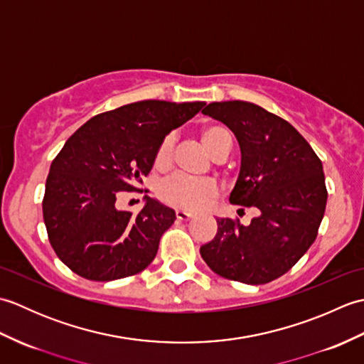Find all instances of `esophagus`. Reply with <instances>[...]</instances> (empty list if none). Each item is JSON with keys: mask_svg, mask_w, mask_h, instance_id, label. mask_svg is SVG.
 Wrapping results in <instances>:
<instances>
[{"mask_svg": "<svg viewBox=\"0 0 364 364\" xmlns=\"http://www.w3.org/2000/svg\"><path fill=\"white\" fill-rule=\"evenodd\" d=\"M176 219L178 220H189V219H192V213H188V211H183V210H176Z\"/></svg>", "mask_w": 364, "mask_h": 364, "instance_id": "34e87169", "label": "esophagus"}]
</instances>
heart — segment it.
<instances>
[{"mask_svg": "<svg viewBox=\"0 0 364 364\" xmlns=\"http://www.w3.org/2000/svg\"><path fill=\"white\" fill-rule=\"evenodd\" d=\"M200 142L213 159L227 156L231 149V136L228 129L222 125H205L200 129ZM173 151V136L168 134L162 139L154 153V166L164 170L170 166ZM215 192L214 184L205 180H189L184 176H170L168 180L161 183L158 189L159 198L168 206L180 208V210H198Z\"/></svg>", "mask_w": 364, "mask_h": 364, "instance_id": "obj_1", "label": "heart"}]
</instances>
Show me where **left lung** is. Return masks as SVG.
Instances as JSON below:
<instances>
[{
    "label": "left lung",
    "mask_w": 364,
    "mask_h": 364,
    "mask_svg": "<svg viewBox=\"0 0 364 364\" xmlns=\"http://www.w3.org/2000/svg\"><path fill=\"white\" fill-rule=\"evenodd\" d=\"M227 125L241 149L230 203L257 208L250 225L218 219V233L200 247L213 272L264 284L282 277L310 249L326 213L322 162L291 123L249 102H214L202 111Z\"/></svg>",
    "instance_id": "obj_1"
}]
</instances>
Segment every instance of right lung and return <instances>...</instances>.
I'll return each instance as SVG.
<instances>
[{
  "label": "right lung",
  "mask_w": 364,
  "mask_h": 364,
  "mask_svg": "<svg viewBox=\"0 0 364 364\" xmlns=\"http://www.w3.org/2000/svg\"><path fill=\"white\" fill-rule=\"evenodd\" d=\"M205 105L129 103L92 117L65 142L51 162L42 208L51 247L75 274L111 282L154 259L175 211L146 196L137 215L115 202L120 192L141 191L137 184L150 173L162 139Z\"/></svg>",
  "instance_id": "add662e5"
}]
</instances>
